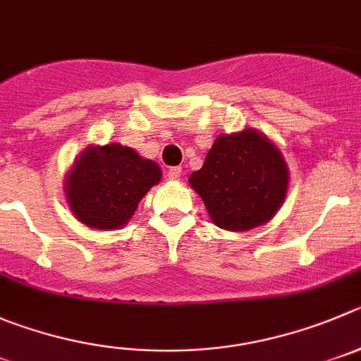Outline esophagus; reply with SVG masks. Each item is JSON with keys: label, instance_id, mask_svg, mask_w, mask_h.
I'll use <instances>...</instances> for the list:
<instances>
[{"label": "esophagus", "instance_id": "obj_1", "mask_svg": "<svg viewBox=\"0 0 361 361\" xmlns=\"http://www.w3.org/2000/svg\"><path fill=\"white\" fill-rule=\"evenodd\" d=\"M180 176H181V167H171V169L167 171V178H169V180L178 181L180 180Z\"/></svg>", "mask_w": 361, "mask_h": 361}]
</instances>
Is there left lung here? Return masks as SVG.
Listing matches in <instances>:
<instances>
[{
	"mask_svg": "<svg viewBox=\"0 0 361 361\" xmlns=\"http://www.w3.org/2000/svg\"><path fill=\"white\" fill-rule=\"evenodd\" d=\"M288 165L279 147L255 128L222 133L188 183L215 226L247 231L271 221L288 190Z\"/></svg>",
	"mask_w": 361,
	"mask_h": 361,
	"instance_id": "8db88e82",
	"label": "left lung"
}]
</instances>
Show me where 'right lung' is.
<instances>
[{
    "instance_id": "obj_1",
    "label": "right lung",
    "mask_w": 361,
    "mask_h": 361,
    "mask_svg": "<svg viewBox=\"0 0 361 361\" xmlns=\"http://www.w3.org/2000/svg\"><path fill=\"white\" fill-rule=\"evenodd\" d=\"M160 180L157 161L131 147L119 142L92 144L74 158L63 180V194L82 224L110 231L128 224L140 200Z\"/></svg>"
}]
</instances>
